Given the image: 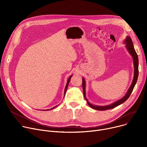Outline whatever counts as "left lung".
Here are the masks:
<instances>
[{
    "label": "left lung",
    "instance_id": "1",
    "mask_svg": "<svg viewBox=\"0 0 147 147\" xmlns=\"http://www.w3.org/2000/svg\"><path fill=\"white\" fill-rule=\"evenodd\" d=\"M124 43L125 44V48H126L127 51L129 52V53L131 55L133 59V62H134V78L132 81V84H131L129 89L128 90L127 93L125 94V96H124L123 98L121 99L118 100L117 101L113 103L112 104L109 105L107 106H96V105H94L92 104H91L88 99H87L86 96V81L84 78H82V88H83V94H84V98L87 100L88 105L92 108V109L98 110V111H105V110H108L111 109H113L119 105H120V104L124 103L125 100H126L131 95L134 87L136 85V84L137 81L138 79V58L137 54L134 49L133 44V41L130 36H127L126 38L124 40Z\"/></svg>",
    "mask_w": 147,
    "mask_h": 147
}]
</instances>
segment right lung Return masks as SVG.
<instances>
[{
  "mask_svg": "<svg viewBox=\"0 0 147 147\" xmlns=\"http://www.w3.org/2000/svg\"><path fill=\"white\" fill-rule=\"evenodd\" d=\"M71 77H72V76H70V77L69 78V79H68V80H67V84H66V87H65V95L66 92V91H67V87H68V86H69V82H70V79H71ZM57 107V106L55 107L54 108H52V109H52L55 108V107ZM51 109H48V110H44V111H49V110H51Z\"/></svg>",
  "mask_w": 147,
  "mask_h": 147,
  "instance_id": "add662e5",
  "label": "right lung"
}]
</instances>
